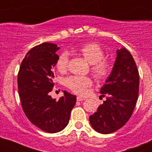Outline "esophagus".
<instances>
[{
  "label": "esophagus",
  "mask_w": 152,
  "mask_h": 152,
  "mask_svg": "<svg viewBox=\"0 0 152 152\" xmlns=\"http://www.w3.org/2000/svg\"><path fill=\"white\" fill-rule=\"evenodd\" d=\"M85 100V98L82 97V96H77V101H83V100Z\"/></svg>",
  "instance_id": "esophagus-1"
}]
</instances>
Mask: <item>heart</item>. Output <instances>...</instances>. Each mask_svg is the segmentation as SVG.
I'll list each match as a JSON object with an SVG mask.
<instances>
[{
  "label": "heart",
  "mask_w": 152,
  "mask_h": 152,
  "mask_svg": "<svg viewBox=\"0 0 152 152\" xmlns=\"http://www.w3.org/2000/svg\"><path fill=\"white\" fill-rule=\"evenodd\" d=\"M77 52L91 64L92 74L98 80H105L112 72V65L107 59H104V52L101 47L94 42L83 44L79 47ZM69 57L67 52H61L58 56L56 66L58 71L64 73L68 70ZM64 86L77 94H84L87 88L92 85L91 77L85 76L72 75L64 80Z\"/></svg>",
  "instance_id": "b5f03b06"
}]
</instances>
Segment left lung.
I'll return each mask as SVG.
<instances>
[{
    "label": "left lung",
    "mask_w": 152,
    "mask_h": 152,
    "mask_svg": "<svg viewBox=\"0 0 152 152\" xmlns=\"http://www.w3.org/2000/svg\"><path fill=\"white\" fill-rule=\"evenodd\" d=\"M111 75L100 90L107 100L90 116V123L96 132L110 134L123 127L133 113L139 97V74L131 53L118 49Z\"/></svg>",
    "instance_id": "left-lung-1"
}]
</instances>
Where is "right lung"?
Returning <instances> with one entry per match:
<instances>
[{
    "instance_id": "obj_1",
    "label": "right lung",
    "mask_w": 152,
    "mask_h": 152,
    "mask_svg": "<svg viewBox=\"0 0 152 152\" xmlns=\"http://www.w3.org/2000/svg\"><path fill=\"white\" fill-rule=\"evenodd\" d=\"M58 49L56 44L48 42L33 47L21 62L17 76L23 110L31 123L49 133L66 127L76 103V96L65 91L58 101L49 94L55 84L52 70Z\"/></svg>"
}]
</instances>
